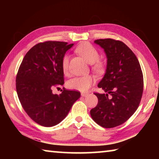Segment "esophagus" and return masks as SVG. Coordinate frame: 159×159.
Listing matches in <instances>:
<instances>
[{
  "label": "esophagus",
  "instance_id": "34e87169",
  "mask_svg": "<svg viewBox=\"0 0 159 159\" xmlns=\"http://www.w3.org/2000/svg\"><path fill=\"white\" fill-rule=\"evenodd\" d=\"M86 95H88V93H83V92L81 93V96L82 97H85Z\"/></svg>",
  "mask_w": 159,
  "mask_h": 159
}]
</instances>
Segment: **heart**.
Instances as JSON below:
<instances>
[{"label":"heart","mask_w":159,"mask_h":159,"mask_svg":"<svg viewBox=\"0 0 159 159\" xmlns=\"http://www.w3.org/2000/svg\"><path fill=\"white\" fill-rule=\"evenodd\" d=\"M75 51L84 59L88 63L92 64V70L98 74H102L104 71V64L103 61L99 60V54L98 50L90 43L84 42L76 47ZM61 69L64 75L69 74V56L65 55L61 59ZM95 79L91 75L83 76H77L68 80L66 83L69 89L85 92L92 85Z\"/></svg>","instance_id":"b5f03b06"}]
</instances>
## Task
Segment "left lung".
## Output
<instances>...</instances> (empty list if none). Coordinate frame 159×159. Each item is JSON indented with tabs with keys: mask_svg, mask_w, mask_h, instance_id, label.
<instances>
[{
	"mask_svg": "<svg viewBox=\"0 0 159 159\" xmlns=\"http://www.w3.org/2000/svg\"><path fill=\"white\" fill-rule=\"evenodd\" d=\"M95 43L104 48L107 57L106 74L98 85L107 94L94 93L98 103L90 110V115L102 127L111 128L125 123L138 108L143 93V74L138 58L124 43L112 39Z\"/></svg>",
	"mask_w": 159,
	"mask_h": 159,
	"instance_id": "8db88e82",
	"label": "left lung"
}]
</instances>
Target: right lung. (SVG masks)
Returning <instances> with one entry per match:
<instances>
[{"instance_id":"add662e5","label":"right lung","mask_w":159,"mask_h":159,"mask_svg":"<svg viewBox=\"0 0 159 159\" xmlns=\"http://www.w3.org/2000/svg\"><path fill=\"white\" fill-rule=\"evenodd\" d=\"M74 44L48 41L39 43L24 57L16 76V90L20 102L34 121L45 127L58 124L68 114L80 97L79 91L63 88L60 95L54 88L64 83L61 59Z\"/></svg>"}]
</instances>
